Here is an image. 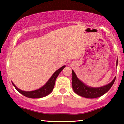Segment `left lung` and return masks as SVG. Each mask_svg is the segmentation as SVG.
<instances>
[{"mask_svg":"<svg viewBox=\"0 0 124 124\" xmlns=\"http://www.w3.org/2000/svg\"><path fill=\"white\" fill-rule=\"evenodd\" d=\"M118 60H117L116 66L117 67ZM72 72V85L74 91L78 95L84 98L93 99L99 98L101 96L107 92H108L110 88L113 85L115 82L116 77L113 79V80L110 83L104 85V86L98 87V88H93V87H88L80 81L76 75V74L73 70Z\"/></svg>","mask_w":124,"mask_h":124,"instance_id":"left-lung-1","label":"left lung"}]
</instances>
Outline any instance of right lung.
Returning a JSON list of instances; mask_svg holds the SVG:
<instances>
[{"mask_svg": "<svg viewBox=\"0 0 124 124\" xmlns=\"http://www.w3.org/2000/svg\"><path fill=\"white\" fill-rule=\"evenodd\" d=\"M65 67V66L61 67V68L56 71L53 74L52 77L50 79H49V80L46 82V83H45V85H43L42 87H41L40 88L37 89L36 90L32 91H23L20 90L19 88H18L14 83H12V85L15 87L16 90L19 91L21 94H22L23 95L29 98H43V97H45L46 96L50 94L51 92H52L53 90L54 85H55V83L56 79L58 76L59 74L60 73L63 69Z\"/></svg>", "mask_w": 124, "mask_h": 124, "instance_id": "right-lung-1", "label": "right lung"}]
</instances>
